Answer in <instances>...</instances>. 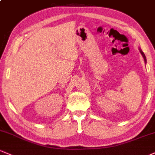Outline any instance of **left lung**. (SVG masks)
<instances>
[{
  "label": "left lung",
  "instance_id": "left-lung-1",
  "mask_svg": "<svg viewBox=\"0 0 155 155\" xmlns=\"http://www.w3.org/2000/svg\"><path fill=\"white\" fill-rule=\"evenodd\" d=\"M140 53H141V54H142V55H143V58H144V61H145V62H146V56H145L144 53H143V51H142V50H140Z\"/></svg>",
  "mask_w": 155,
  "mask_h": 155
}]
</instances>
